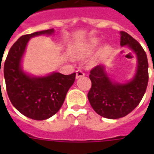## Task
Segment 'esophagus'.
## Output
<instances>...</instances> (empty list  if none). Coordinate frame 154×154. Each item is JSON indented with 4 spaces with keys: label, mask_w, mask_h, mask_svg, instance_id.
Instances as JSON below:
<instances>
[{
    "label": "esophagus",
    "mask_w": 154,
    "mask_h": 154,
    "mask_svg": "<svg viewBox=\"0 0 154 154\" xmlns=\"http://www.w3.org/2000/svg\"><path fill=\"white\" fill-rule=\"evenodd\" d=\"M85 76V72H83V71H82V70H77L76 71V78H79V77H84Z\"/></svg>",
    "instance_id": "obj_1"
}]
</instances>
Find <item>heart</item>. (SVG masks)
Wrapping results in <instances>:
<instances>
[{
  "label": "heart",
  "mask_w": 154,
  "mask_h": 154,
  "mask_svg": "<svg viewBox=\"0 0 154 154\" xmlns=\"http://www.w3.org/2000/svg\"><path fill=\"white\" fill-rule=\"evenodd\" d=\"M100 44V41L97 38H93L89 40V42H85L84 44L80 45L77 48L75 49V54L77 56H86L95 50L97 47Z\"/></svg>",
  "instance_id": "heart-1"
}]
</instances>
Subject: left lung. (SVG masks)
<instances>
[{
  "mask_svg": "<svg viewBox=\"0 0 154 154\" xmlns=\"http://www.w3.org/2000/svg\"><path fill=\"white\" fill-rule=\"evenodd\" d=\"M121 45L128 46L136 53L137 69L130 82L120 84L112 82L103 65H97L90 71L92 86L88 99L94 111L109 119L126 116L139 105L146 91L149 82L148 60L141 45L127 32H121Z\"/></svg>",
  "mask_w": 154,
  "mask_h": 154,
  "instance_id": "left-lung-1",
  "label": "left lung"
}]
</instances>
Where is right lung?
Returning <instances> with one entry per match:
<instances>
[{
	"label": "right lung",
	"mask_w": 154,
	"mask_h": 154,
	"mask_svg": "<svg viewBox=\"0 0 154 154\" xmlns=\"http://www.w3.org/2000/svg\"><path fill=\"white\" fill-rule=\"evenodd\" d=\"M53 32L52 29L21 36L10 48L4 65L6 90L11 103L25 117L37 121L48 119L59 111L76 77V72L31 77L21 69V59L30 38Z\"/></svg>",
	"instance_id": "1"
}]
</instances>
